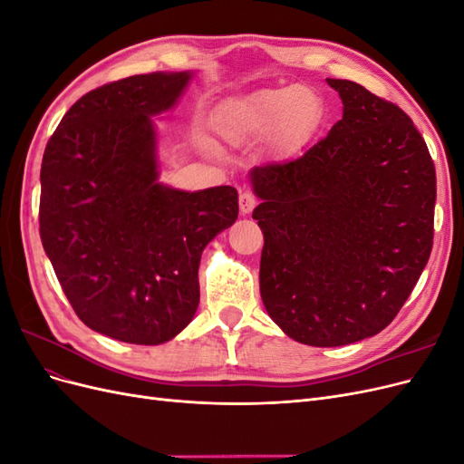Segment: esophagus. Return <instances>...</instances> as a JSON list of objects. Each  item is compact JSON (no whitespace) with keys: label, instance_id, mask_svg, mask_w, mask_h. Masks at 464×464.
I'll return each mask as SVG.
<instances>
[{"label":"esophagus","instance_id":"34e87169","mask_svg":"<svg viewBox=\"0 0 464 464\" xmlns=\"http://www.w3.org/2000/svg\"><path fill=\"white\" fill-rule=\"evenodd\" d=\"M256 207H257V198H256L254 193H249V191L240 193V210H242V215H249Z\"/></svg>","mask_w":464,"mask_h":464}]
</instances>
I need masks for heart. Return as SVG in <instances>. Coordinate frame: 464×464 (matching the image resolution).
Returning a JSON list of instances; mask_svg holds the SVG:
<instances>
[{
  "instance_id": "heart-1",
  "label": "heart",
  "mask_w": 464,
  "mask_h": 464,
  "mask_svg": "<svg viewBox=\"0 0 464 464\" xmlns=\"http://www.w3.org/2000/svg\"><path fill=\"white\" fill-rule=\"evenodd\" d=\"M321 96L307 87L261 89L224 101L213 114L222 141L247 145L269 139L280 154L300 150L323 121Z\"/></svg>"
}]
</instances>
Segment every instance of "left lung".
Here are the masks:
<instances>
[{
    "label": "left lung",
    "mask_w": 464,
    "mask_h": 464,
    "mask_svg": "<svg viewBox=\"0 0 464 464\" xmlns=\"http://www.w3.org/2000/svg\"><path fill=\"white\" fill-rule=\"evenodd\" d=\"M343 120L302 157L251 170L259 288L290 339L343 346L383 331L433 246L435 166L395 102L346 79Z\"/></svg>",
    "instance_id": "8db88e82"
}]
</instances>
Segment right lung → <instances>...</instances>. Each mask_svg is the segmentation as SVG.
Returning a JSON list of instances; mask_svg holds the SVG:
<instances>
[{
	"mask_svg": "<svg viewBox=\"0 0 464 464\" xmlns=\"http://www.w3.org/2000/svg\"><path fill=\"white\" fill-rule=\"evenodd\" d=\"M189 73L106 82L67 110L40 168V240L77 317L131 344H162L199 305L205 246L237 218L230 186L159 184L150 116Z\"/></svg>",
	"mask_w": 464,
	"mask_h": 464,
	"instance_id": "obj_1",
	"label": "right lung"
}]
</instances>
